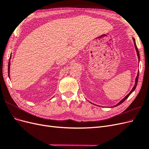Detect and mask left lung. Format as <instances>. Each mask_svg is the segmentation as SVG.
<instances>
[{"label": "left lung", "instance_id": "8db88e82", "mask_svg": "<svg viewBox=\"0 0 149 149\" xmlns=\"http://www.w3.org/2000/svg\"><path fill=\"white\" fill-rule=\"evenodd\" d=\"M133 40H134V45H135V48H136V52H137V56H138V58H139V60H140V56H139V50H138V48H137V45H136V41H135V39L133 38ZM138 79H139V72H138V74H137V77H136V84H135V85H134V88H132V89L131 90V91H130L127 96H126L123 100H122L118 104H116V106H114V107L115 106H119V105H120V104H122L123 103L126 99H127L128 98V97L130 96V94H131L134 90H135V89H136V86H137V82H138Z\"/></svg>", "mask_w": 149, "mask_h": 149}]
</instances>
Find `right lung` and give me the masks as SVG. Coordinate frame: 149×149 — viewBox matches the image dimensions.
Masks as SVG:
<instances>
[{"mask_svg": "<svg viewBox=\"0 0 149 149\" xmlns=\"http://www.w3.org/2000/svg\"><path fill=\"white\" fill-rule=\"evenodd\" d=\"M11 58V55L10 56V60ZM10 60L9 61H8V77H10V74H9V73H10Z\"/></svg>", "mask_w": 149, "mask_h": 149, "instance_id": "add662e5", "label": "right lung"}]
</instances>
